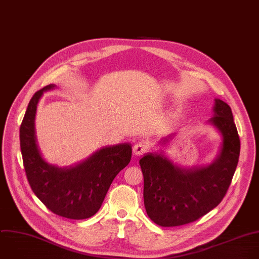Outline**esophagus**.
Wrapping results in <instances>:
<instances>
[{
	"label": "esophagus",
	"instance_id": "1",
	"mask_svg": "<svg viewBox=\"0 0 259 259\" xmlns=\"http://www.w3.org/2000/svg\"><path fill=\"white\" fill-rule=\"evenodd\" d=\"M133 154L134 155H142L147 150V145L144 142H137L133 146Z\"/></svg>",
	"mask_w": 259,
	"mask_h": 259
}]
</instances>
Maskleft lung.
Segmentation results:
<instances>
[{
  "mask_svg": "<svg viewBox=\"0 0 259 259\" xmlns=\"http://www.w3.org/2000/svg\"><path fill=\"white\" fill-rule=\"evenodd\" d=\"M212 112L207 124L217 129L222 142L210 163L182 166L163 150L148 152L139 160L145 210L158 226L192 223L218 206L227 193L239 160L240 139L229 105L214 99ZM174 135L162 138L160 144H167Z\"/></svg>",
  "mask_w": 259,
  "mask_h": 259,
  "instance_id": "obj_1",
  "label": "left lung"
}]
</instances>
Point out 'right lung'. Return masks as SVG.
Returning a JSON list of instances; mask_svg holds the SVG:
<instances>
[{
    "label": "right lung",
    "instance_id": "obj_1",
    "mask_svg": "<svg viewBox=\"0 0 259 259\" xmlns=\"http://www.w3.org/2000/svg\"><path fill=\"white\" fill-rule=\"evenodd\" d=\"M57 89L47 85L30 100L20 126V148L29 185L54 213L72 220L95 215L115 179L131 159V144L102 147L70 166H58L45 159L37 143L35 115L44 93Z\"/></svg>",
    "mask_w": 259,
    "mask_h": 259
}]
</instances>
